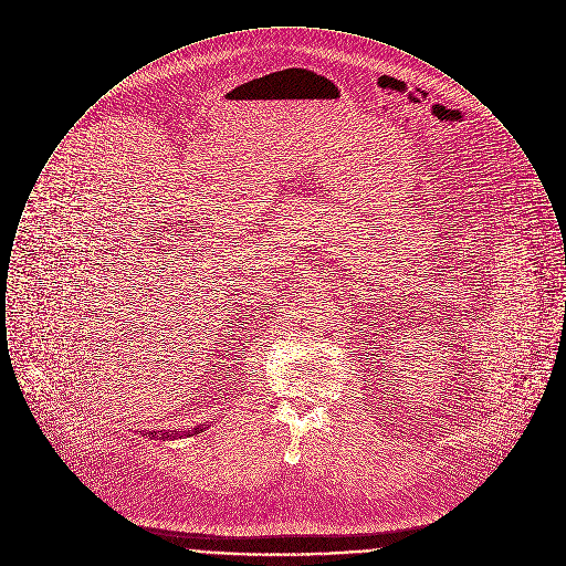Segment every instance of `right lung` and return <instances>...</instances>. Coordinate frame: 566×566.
<instances>
[{
	"label": "right lung",
	"mask_w": 566,
	"mask_h": 566,
	"mask_svg": "<svg viewBox=\"0 0 566 566\" xmlns=\"http://www.w3.org/2000/svg\"><path fill=\"white\" fill-rule=\"evenodd\" d=\"M201 431H203V429H201ZM195 432H199V431H197V429H195ZM146 434H148V437H157V434H159V437H161V439H171V437H182V434H185V432H182V431H176V432L159 431V432H146Z\"/></svg>",
	"instance_id": "right-lung-1"
}]
</instances>
